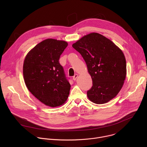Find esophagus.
I'll list each match as a JSON object with an SVG mask.
<instances>
[{"label":"esophagus","mask_w":147,"mask_h":147,"mask_svg":"<svg viewBox=\"0 0 147 147\" xmlns=\"http://www.w3.org/2000/svg\"><path fill=\"white\" fill-rule=\"evenodd\" d=\"M77 77H78V74H75V75L73 76V80H74V81H76Z\"/></svg>","instance_id":"34e87169"}]
</instances>
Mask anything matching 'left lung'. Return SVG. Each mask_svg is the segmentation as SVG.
Here are the masks:
<instances>
[{
  "label": "left lung",
  "instance_id": "1",
  "mask_svg": "<svg viewBox=\"0 0 147 147\" xmlns=\"http://www.w3.org/2000/svg\"><path fill=\"white\" fill-rule=\"evenodd\" d=\"M72 47L84 59L92 80V86L87 91L88 99L103 104L115 98L126 76V61L122 51L96 32L84 36Z\"/></svg>",
  "mask_w": 147,
  "mask_h": 147
}]
</instances>
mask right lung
<instances>
[{"label": "right lung", "mask_w": 147, "mask_h": 147, "mask_svg": "<svg viewBox=\"0 0 147 147\" xmlns=\"http://www.w3.org/2000/svg\"><path fill=\"white\" fill-rule=\"evenodd\" d=\"M67 45L64 40L47 39L32 48L24 61L27 88L39 101L52 108L64 104L70 93V84L59 61Z\"/></svg>", "instance_id": "1"}]
</instances>
